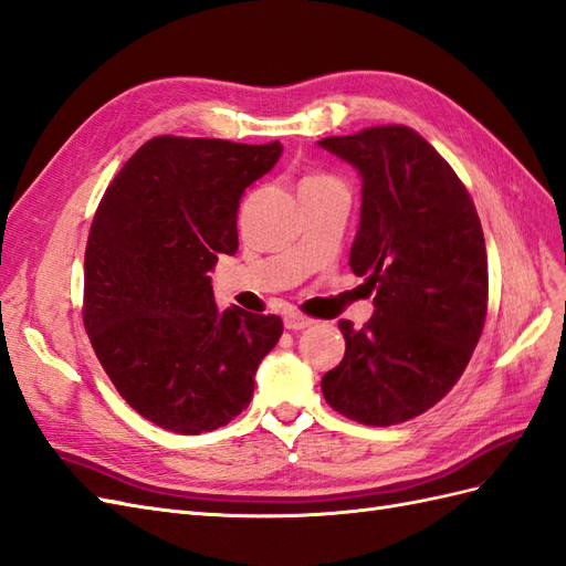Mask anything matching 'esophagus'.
<instances>
[{
	"label": "esophagus",
	"instance_id": "esophagus-1",
	"mask_svg": "<svg viewBox=\"0 0 566 566\" xmlns=\"http://www.w3.org/2000/svg\"><path fill=\"white\" fill-rule=\"evenodd\" d=\"M311 317H306V315H301V313H286L284 315V327L286 329H306V327H311Z\"/></svg>",
	"mask_w": 566,
	"mask_h": 566
}]
</instances>
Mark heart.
I'll return each mask as SVG.
<instances>
[{
	"mask_svg": "<svg viewBox=\"0 0 566 566\" xmlns=\"http://www.w3.org/2000/svg\"><path fill=\"white\" fill-rule=\"evenodd\" d=\"M321 179H329V177H308L306 181H321ZM306 181H303V184H306Z\"/></svg>",
	"mask_w": 566,
	"mask_h": 566,
	"instance_id": "1",
	"label": "heart"
}]
</instances>
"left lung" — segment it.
I'll list each match as a JSON object with an SVG mask.
<instances>
[{
	"label": "left lung",
	"instance_id": "1",
	"mask_svg": "<svg viewBox=\"0 0 566 566\" xmlns=\"http://www.w3.org/2000/svg\"><path fill=\"white\" fill-rule=\"evenodd\" d=\"M360 174L349 265L375 296L370 321H339L342 364L323 375L332 409L395 426L434 407L467 370L488 313V253L467 186L413 128L317 140Z\"/></svg>",
	"mask_w": 566,
	"mask_h": 566
}]
</instances>
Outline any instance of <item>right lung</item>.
Returning a JSON list of instances; mask_svg holds the SVG:
<instances>
[{
    "instance_id": "obj_1",
    "label": "right lung",
    "mask_w": 566,
    "mask_h": 566,
    "mask_svg": "<svg viewBox=\"0 0 566 566\" xmlns=\"http://www.w3.org/2000/svg\"><path fill=\"white\" fill-rule=\"evenodd\" d=\"M282 155L280 140L157 136L107 186L83 265V325L128 407L155 426L200 434L253 399L280 315L220 311L210 270L239 249L245 188Z\"/></svg>"
}]
</instances>
